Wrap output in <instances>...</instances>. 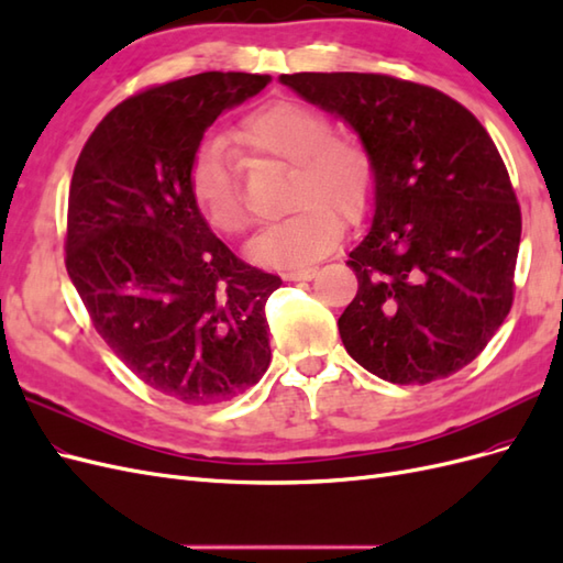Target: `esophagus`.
I'll use <instances>...</instances> for the list:
<instances>
[{"label":"esophagus","instance_id":"1","mask_svg":"<svg viewBox=\"0 0 563 563\" xmlns=\"http://www.w3.org/2000/svg\"><path fill=\"white\" fill-rule=\"evenodd\" d=\"M317 275L314 267H305V269H291V272H284V282H310Z\"/></svg>","mask_w":563,"mask_h":563}]
</instances>
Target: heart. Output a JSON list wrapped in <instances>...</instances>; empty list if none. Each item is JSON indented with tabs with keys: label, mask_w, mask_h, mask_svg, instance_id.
Returning <instances> with one entry per match:
<instances>
[{
	"label": "heart",
	"mask_w": 563,
	"mask_h": 563,
	"mask_svg": "<svg viewBox=\"0 0 563 563\" xmlns=\"http://www.w3.org/2000/svg\"><path fill=\"white\" fill-rule=\"evenodd\" d=\"M232 141L255 159L291 166L284 209L294 211L249 244V258L269 267H302L329 253L345 225L360 223L376 192V162L356 135L333 133L331 117L302 100H272L249 112ZM195 207L220 234L249 225L240 168L220 141H207L187 166Z\"/></svg>",
	"instance_id": "obj_1"
}]
</instances>
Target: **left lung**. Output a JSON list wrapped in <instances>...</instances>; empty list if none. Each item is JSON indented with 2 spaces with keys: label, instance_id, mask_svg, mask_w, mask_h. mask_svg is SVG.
<instances>
[{
  "label": "left lung",
  "instance_id": "1",
  "mask_svg": "<svg viewBox=\"0 0 563 563\" xmlns=\"http://www.w3.org/2000/svg\"><path fill=\"white\" fill-rule=\"evenodd\" d=\"M347 122L376 162L373 218L350 251L347 354L395 385L467 366L515 300L521 211L496 143L467 108L424 84L373 73L282 75Z\"/></svg>",
  "mask_w": 563,
  "mask_h": 563
}]
</instances>
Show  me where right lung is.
Returning a JSON list of instances; mask_svg holds the SVG:
<instances>
[{"instance_id":"1","label":"right lung","mask_w":563,"mask_h":563,"mask_svg":"<svg viewBox=\"0 0 563 563\" xmlns=\"http://www.w3.org/2000/svg\"><path fill=\"white\" fill-rule=\"evenodd\" d=\"M267 81L201 73L122 100L70 183L65 267L93 329L145 385L190 406L242 395L269 366L265 302L282 279L236 258L187 187L203 131Z\"/></svg>"}]
</instances>
